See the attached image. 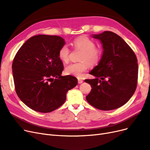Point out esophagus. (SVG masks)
Here are the masks:
<instances>
[{"instance_id":"34e87169","label":"esophagus","mask_w":150,"mask_h":150,"mask_svg":"<svg viewBox=\"0 0 150 150\" xmlns=\"http://www.w3.org/2000/svg\"><path fill=\"white\" fill-rule=\"evenodd\" d=\"M83 81L82 79H78V83H79V84H81V83H83Z\"/></svg>"}]
</instances>
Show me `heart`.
Here are the masks:
<instances>
[{
  "mask_svg": "<svg viewBox=\"0 0 150 150\" xmlns=\"http://www.w3.org/2000/svg\"><path fill=\"white\" fill-rule=\"evenodd\" d=\"M72 45L76 50L81 51L79 60L80 62L72 63L65 67V73L78 78H81L83 73L90 67L96 66L101 61L103 51L96 47L93 40L87 36H80L74 40ZM70 50L66 45L62 46L59 50L58 56L60 60L67 63L69 60Z\"/></svg>",
  "mask_w": 150,
  "mask_h": 150,
  "instance_id": "heart-1",
  "label": "heart"
}]
</instances>
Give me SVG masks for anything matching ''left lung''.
Wrapping results in <instances>:
<instances>
[{
  "label": "left lung",
  "mask_w": 150,
  "mask_h": 150,
  "mask_svg": "<svg viewBox=\"0 0 150 150\" xmlns=\"http://www.w3.org/2000/svg\"><path fill=\"white\" fill-rule=\"evenodd\" d=\"M93 37L101 40L104 51L98 65L89 72L96 78L84 80L92 88L86 100L98 110H115L128 102L137 89V57L129 45L112 32Z\"/></svg>",
  "instance_id": "1"
}]
</instances>
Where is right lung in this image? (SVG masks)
<instances>
[{
	"label": "right lung",
	"mask_w": 150,
	"mask_h": 150,
	"mask_svg": "<svg viewBox=\"0 0 150 150\" xmlns=\"http://www.w3.org/2000/svg\"><path fill=\"white\" fill-rule=\"evenodd\" d=\"M65 44L61 37L38 35L29 39L16 53L12 62L16 92L26 106L40 112H50L64 103L66 93L78 84L64 69L58 56Z\"/></svg>",
	"instance_id": "obj_1"
}]
</instances>
